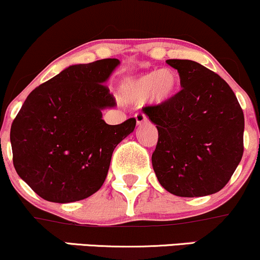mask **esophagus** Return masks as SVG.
<instances>
[{"label": "esophagus", "instance_id": "34e87169", "mask_svg": "<svg viewBox=\"0 0 260 260\" xmlns=\"http://www.w3.org/2000/svg\"><path fill=\"white\" fill-rule=\"evenodd\" d=\"M136 122H137V124H138V125L147 123V122H148L147 116L143 115V113H138V115H136Z\"/></svg>", "mask_w": 260, "mask_h": 260}]
</instances>
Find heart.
Instances as JSON below:
<instances>
[{
  "instance_id": "obj_1",
  "label": "heart",
  "mask_w": 260,
  "mask_h": 260,
  "mask_svg": "<svg viewBox=\"0 0 260 260\" xmlns=\"http://www.w3.org/2000/svg\"><path fill=\"white\" fill-rule=\"evenodd\" d=\"M178 86V73L172 68H164L124 81L119 88V96L124 104L143 105L148 99L162 104L175 95Z\"/></svg>"
}]
</instances>
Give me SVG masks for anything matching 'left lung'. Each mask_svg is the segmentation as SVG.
Returning <instances> with one entry per match:
<instances>
[{
	"label": "left lung",
	"instance_id": "1",
	"mask_svg": "<svg viewBox=\"0 0 260 260\" xmlns=\"http://www.w3.org/2000/svg\"><path fill=\"white\" fill-rule=\"evenodd\" d=\"M181 91L143 108L158 129L152 164L165 190L180 198L223 189L243 155L244 116L235 92L216 73L186 59H169Z\"/></svg>",
	"mask_w": 260,
	"mask_h": 260
}]
</instances>
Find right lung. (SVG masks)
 I'll use <instances>...</instances> for the list:
<instances>
[{
    "mask_svg": "<svg viewBox=\"0 0 260 260\" xmlns=\"http://www.w3.org/2000/svg\"><path fill=\"white\" fill-rule=\"evenodd\" d=\"M118 59L70 65L34 88L11 127L17 174L42 199L58 204L100 190L112 153L136 119L111 125L102 111L116 106L106 87Z\"/></svg>",
    "mask_w": 260,
    "mask_h": 260,
    "instance_id": "right-lung-1",
    "label": "right lung"
}]
</instances>
